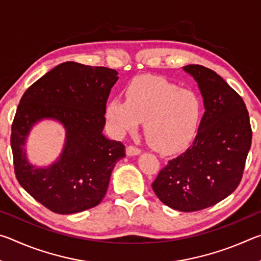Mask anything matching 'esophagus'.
Returning a JSON list of instances; mask_svg holds the SVG:
<instances>
[{
    "label": "esophagus",
    "mask_w": 261,
    "mask_h": 261,
    "mask_svg": "<svg viewBox=\"0 0 261 261\" xmlns=\"http://www.w3.org/2000/svg\"><path fill=\"white\" fill-rule=\"evenodd\" d=\"M140 153H141V149L134 146V145H130V146L126 147V155L134 156V155H138Z\"/></svg>",
    "instance_id": "34e87169"
}]
</instances>
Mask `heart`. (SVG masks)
<instances>
[{
    "label": "heart",
    "mask_w": 261,
    "mask_h": 261,
    "mask_svg": "<svg viewBox=\"0 0 261 261\" xmlns=\"http://www.w3.org/2000/svg\"><path fill=\"white\" fill-rule=\"evenodd\" d=\"M125 100L115 96L107 105V118L118 134L135 131L145 122L149 145L173 153L191 143L199 126L202 105L196 92L156 76L132 79Z\"/></svg>",
    "instance_id": "1"
}]
</instances>
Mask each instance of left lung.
Segmentation results:
<instances>
[{"mask_svg":"<svg viewBox=\"0 0 261 261\" xmlns=\"http://www.w3.org/2000/svg\"><path fill=\"white\" fill-rule=\"evenodd\" d=\"M198 83L205 113L192 144L168 161L152 184L170 208L197 212L223 200L241 183L252 141L242 96L208 68H183Z\"/></svg>","mask_w":261,"mask_h":261,"instance_id":"1","label":"left lung"}]
</instances>
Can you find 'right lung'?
<instances>
[{
  "instance_id": "right-lung-1",
  "label": "right lung",
  "mask_w": 261,
  "mask_h": 261,
  "mask_svg": "<svg viewBox=\"0 0 261 261\" xmlns=\"http://www.w3.org/2000/svg\"><path fill=\"white\" fill-rule=\"evenodd\" d=\"M117 71L64 62L25 91L11 125L15 175L35 200L57 214H73L99 205L113 168L125 156L121 141L102 135L106 103ZM42 118H54L67 131L61 156L48 168L25 160L29 129Z\"/></svg>"
}]
</instances>
